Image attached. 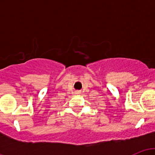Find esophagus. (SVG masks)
I'll return each mask as SVG.
<instances>
[{
  "instance_id": "1",
  "label": "esophagus",
  "mask_w": 155,
  "mask_h": 155,
  "mask_svg": "<svg viewBox=\"0 0 155 155\" xmlns=\"http://www.w3.org/2000/svg\"><path fill=\"white\" fill-rule=\"evenodd\" d=\"M80 91H76V94H79Z\"/></svg>"
}]
</instances>
